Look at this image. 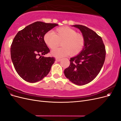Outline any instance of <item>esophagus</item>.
Listing matches in <instances>:
<instances>
[{"label": "esophagus", "instance_id": "1", "mask_svg": "<svg viewBox=\"0 0 121 121\" xmlns=\"http://www.w3.org/2000/svg\"><path fill=\"white\" fill-rule=\"evenodd\" d=\"M56 61H60V60H61V58H56Z\"/></svg>", "mask_w": 121, "mask_h": 121}]
</instances>
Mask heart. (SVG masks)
I'll use <instances>...</instances> for the list:
<instances>
[{
	"mask_svg": "<svg viewBox=\"0 0 121 121\" xmlns=\"http://www.w3.org/2000/svg\"><path fill=\"white\" fill-rule=\"evenodd\" d=\"M46 44L51 49H53L60 44L62 47L54 49L52 56L60 57L69 55L75 56L81 52L85 44L83 36L74 29L68 27L58 28L56 33L53 31L47 32L44 37Z\"/></svg>",
	"mask_w": 121,
	"mask_h": 121,
	"instance_id": "heart-1",
	"label": "heart"
}]
</instances>
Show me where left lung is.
Masks as SVG:
<instances>
[{
  "label": "left lung",
  "mask_w": 121,
  "mask_h": 121,
  "mask_svg": "<svg viewBox=\"0 0 121 121\" xmlns=\"http://www.w3.org/2000/svg\"><path fill=\"white\" fill-rule=\"evenodd\" d=\"M79 29L85 40L81 52L70 58V65L64 74L69 81L78 85L91 82L100 72L104 63L106 51L100 36L85 26L73 25Z\"/></svg>",
  "instance_id": "obj_1"
}]
</instances>
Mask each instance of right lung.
Wrapping results in <instances>:
<instances>
[{
    "label": "right lung",
    "mask_w": 121,
    "mask_h": 121,
    "mask_svg": "<svg viewBox=\"0 0 121 121\" xmlns=\"http://www.w3.org/2000/svg\"><path fill=\"white\" fill-rule=\"evenodd\" d=\"M57 26L36 22L18 32L14 37L10 47L11 58L16 72L26 81L38 82L50 72L56 59L40 55L50 52L44 36Z\"/></svg>",
    "instance_id": "obj_1"
}]
</instances>
